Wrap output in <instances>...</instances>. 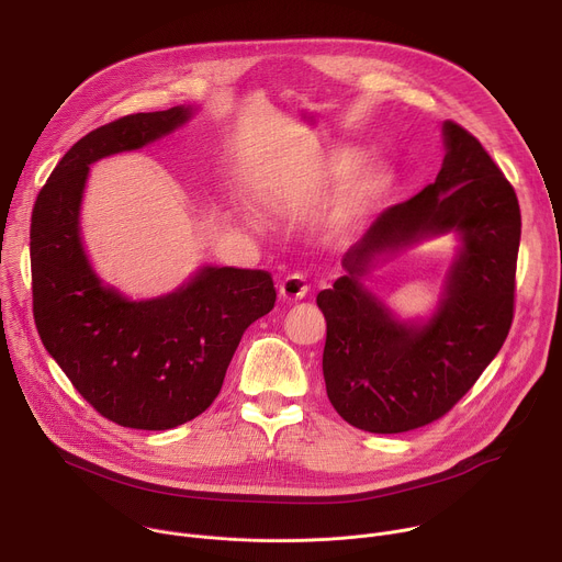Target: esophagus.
<instances>
[{
  "instance_id": "obj_1",
  "label": "esophagus",
  "mask_w": 562,
  "mask_h": 562,
  "mask_svg": "<svg viewBox=\"0 0 562 562\" xmlns=\"http://www.w3.org/2000/svg\"><path fill=\"white\" fill-rule=\"evenodd\" d=\"M306 293H308V284H306V278L302 273H291L280 284V297L286 300V302L302 300Z\"/></svg>"
}]
</instances>
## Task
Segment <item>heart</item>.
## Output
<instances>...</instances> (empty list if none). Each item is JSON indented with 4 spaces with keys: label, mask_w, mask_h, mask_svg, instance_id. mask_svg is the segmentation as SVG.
<instances>
[{
    "label": "heart",
    "mask_w": 562,
    "mask_h": 562,
    "mask_svg": "<svg viewBox=\"0 0 562 562\" xmlns=\"http://www.w3.org/2000/svg\"><path fill=\"white\" fill-rule=\"evenodd\" d=\"M356 159L358 155L353 150H336L327 162V173L334 180H340L353 169ZM389 184H391V171L380 165H371L360 173H356L336 209V224L338 226L356 224L378 204V200L386 193Z\"/></svg>",
    "instance_id": "b5f03b06"
}]
</instances>
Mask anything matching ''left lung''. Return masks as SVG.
Instances as JSON below:
<instances>
[{"label": "left lung", "instance_id": "1", "mask_svg": "<svg viewBox=\"0 0 562 562\" xmlns=\"http://www.w3.org/2000/svg\"><path fill=\"white\" fill-rule=\"evenodd\" d=\"M447 155L434 184L384 209L342 260L347 276L315 302L327 319L323 373L334 409L371 434L442 418L496 358L514 319L520 206L492 155L442 124ZM456 229L463 249L425 326L396 321L359 284L370 258Z\"/></svg>", "mask_w": 562, "mask_h": 562}]
</instances>
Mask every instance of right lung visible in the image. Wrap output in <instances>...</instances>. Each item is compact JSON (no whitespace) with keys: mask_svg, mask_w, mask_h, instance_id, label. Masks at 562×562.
Instances as JSON below:
<instances>
[{"mask_svg":"<svg viewBox=\"0 0 562 562\" xmlns=\"http://www.w3.org/2000/svg\"><path fill=\"white\" fill-rule=\"evenodd\" d=\"M191 111L109 122L59 159L31 217L33 315L40 338L87 403L115 425L165 431L206 412L243 334L276 304L269 271L204 267L176 293L131 302L93 273L79 239L89 165L142 148Z\"/></svg>","mask_w":562,"mask_h":562,"instance_id":"right-lung-1","label":"right lung"}]
</instances>
